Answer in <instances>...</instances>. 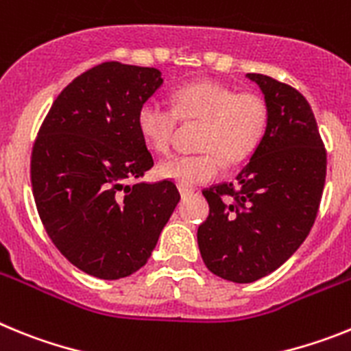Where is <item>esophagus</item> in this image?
<instances>
[{"label":"esophagus","mask_w":351,"mask_h":351,"mask_svg":"<svg viewBox=\"0 0 351 351\" xmlns=\"http://www.w3.org/2000/svg\"><path fill=\"white\" fill-rule=\"evenodd\" d=\"M193 188H190V186H182L179 184V193H181V197H188V195L193 193Z\"/></svg>","instance_id":"esophagus-1"}]
</instances>
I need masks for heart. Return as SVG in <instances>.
<instances>
[{
    "label": "heart",
    "mask_w": 351,
    "mask_h": 351,
    "mask_svg": "<svg viewBox=\"0 0 351 351\" xmlns=\"http://www.w3.org/2000/svg\"><path fill=\"white\" fill-rule=\"evenodd\" d=\"M173 108L160 101H145L137 114L141 137L154 154L170 153L178 126L182 121H202L198 149L202 153L170 158L158 167L163 179L195 186L216 179L223 160L241 163L255 153L267 130L269 110L256 93H237L216 80H195L172 93Z\"/></svg>",
    "instance_id": "obj_1"
}]
</instances>
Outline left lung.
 Wrapping results in <instances>:
<instances>
[{"label":"left lung","instance_id":"obj_1","mask_svg":"<svg viewBox=\"0 0 351 351\" xmlns=\"http://www.w3.org/2000/svg\"><path fill=\"white\" fill-rule=\"evenodd\" d=\"M267 130L234 182L204 190L209 216L198 226V247L213 274L253 283L290 258L315 223L327 153L315 114L297 89L262 73Z\"/></svg>","mask_w":351,"mask_h":351}]
</instances>
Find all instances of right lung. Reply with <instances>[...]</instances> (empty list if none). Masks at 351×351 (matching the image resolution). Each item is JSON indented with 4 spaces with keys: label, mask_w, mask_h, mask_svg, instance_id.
Returning <instances> with one entry per match:
<instances>
[{
    "label": "right lung",
    "mask_w": 351,
    "mask_h": 351,
    "mask_svg": "<svg viewBox=\"0 0 351 351\" xmlns=\"http://www.w3.org/2000/svg\"><path fill=\"white\" fill-rule=\"evenodd\" d=\"M161 84L156 68L93 66L60 93L33 145L43 226L68 262L100 280L145 265L181 200L172 181L128 184L154 165L137 114Z\"/></svg>",
    "instance_id": "1"
}]
</instances>
